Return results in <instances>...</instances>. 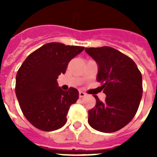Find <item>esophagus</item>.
I'll list each match as a JSON object with an SVG mask.
<instances>
[{"mask_svg":"<svg viewBox=\"0 0 157 157\" xmlns=\"http://www.w3.org/2000/svg\"><path fill=\"white\" fill-rule=\"evenodd\" d=\"M86 95V94L84 92H82V91H79V98H84Z\"/></svg>","mask_w":157,"mask_h":157,"instance_id":"34e87169","label":"esophagus"}]
</instances>
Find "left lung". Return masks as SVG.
I'll list each match as a JSON object with an SVG mask.
<instances>
[{"mask_svg": "<svg viewBox=\"0 0 157 157\" xmlns=\"http://www.w3.org/2000/svg\"><path fill=\"white\" fill-rule=\"evenodd\" d=\"M98 66L97 81L106 94L105 102L94 96L96 105L88 111L92 128L112 133L127 125L135 116L142 97V76L136 63L109 46L86 48Z\"/></svg>", "mask_w": 157, "mask_h": 157, "instance_id": "8db88e82", "label": "left lung"}]
</instances>
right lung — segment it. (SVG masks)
Instances as JSON below:
<instances>
[{
	"label": "right lung",
	"instance_id": "right-lung-1",
	"mask_svg": "<svg viewBox=\"0 0 157 157\" xmlns=\"http://www.w3.org/2000/svg\"><path fill=\"white\" fill-rule=\"evenodd\" d=\"M84 47L50 42L25 59L16 78V94L23 115L32 125L45 131L61 128L71 105L78 99L75 88L63 91L57 82L71 59Z\"/></svg>",
	"mask_w": 157,
	"mask_h": 157
}]
</instances>
